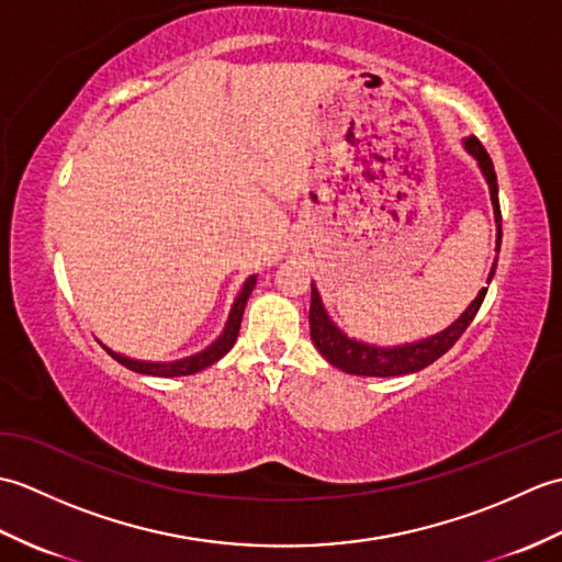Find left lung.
<instances>
[{"instance_id":"obj_1","label":"left lung","mask_w":562,"mask_h":562,"mask_svg":"<svg viewBox=\"0 0 562 562\" xmlns=\"http://www.w3.org/2000/svg\"><path fill=\"white\" fill-rule=\"evenodd\" d=\"M465 151L479 161L481 171L487 181V188H491V200H493V212H495V224H497V246L503 241V214H499V198H497V176H495V166L491 154L485 151V147L479 142V137H465L463 139ZM497 268V258L491 268V274H487V282L493 280ZM487 288L479 292V296L469 304V308L453 321L449 328H445L437 336H429L425 340L408 342V345H393V348H379V345H369L360 342L355 338H348L345 333L333 324L328 312L324 308V302H321V294L316 290V284H312V308H308V326H312V340L316 345V350L326 357V360L342 369L345 374H357V376H401V374H413L420 372L427 364H432L439 360L453 342H457L463 330L471 326V321L479 314V308L485 300Z\"/></svg>"}]
</instances>
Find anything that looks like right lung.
Listing matches in <instances>:
<instances>
[{
    "instance_id": "add662e5",
    "label": "right lung",
    "mask_w": 562,
    "mask_h": 562,
    "mask_svg": "<svg viewBox=\"0 0 562 562\" xmlns=\"http://www.w3.org/2000/svg\"><path fill=\"white\" fill-rule=\"evenodd\" d=\"M256 280H258L256 274H250V278L244 282L241 292H238V296L234 300L229 318H226V326L222 330V336L214 340L210 348H205V350L198 352V355L183 357V360H176V362H142V360H133V357H125L121 352H113L111 348H105V350H109V355L113 357V360H117L127 369H133V372H137V374H149V376H188V374L202 372V369L214 364L217 360H222V357L234 348V342L238 338V328H241L244 308H246V302H248L250 292H254V288H256Z\"/></svg>"
}]
</instances>
